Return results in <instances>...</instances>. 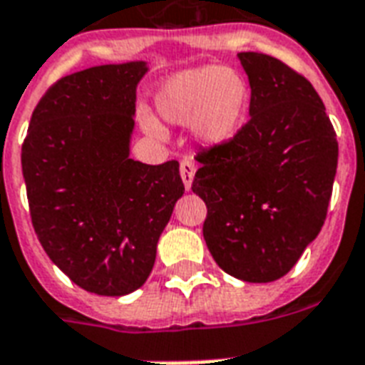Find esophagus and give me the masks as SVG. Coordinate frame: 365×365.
<instances>
[{
    "label": "esophagus",
    "instance_id": "obj_1",
    "mask_svg": "<svg viewBox=\"0 0 365 365\" xmlns=\"http://www.w3.org/2000/svg\"><path fill=\"white\" fill-rule=\"evenodd\" d=\"M195 162L193 160H183L180 164V174H182V180H183V185H185V190L190 191L191 190V183H193V178H195Z\"/></svg>",
    "mask_w": 365,
    "mask_h": 365
}]
</instances>
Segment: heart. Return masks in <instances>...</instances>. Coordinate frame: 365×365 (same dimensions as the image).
<instances>
[{
    "label": "heart",
    "instance_id": "1",
    "mask_svg": "<svg viewBox=\"0 0 365 365\" xmlns=\"http://www.w3.org/2000/svg\"><path fill=\"white\" fill-rule=\"evenodd\" d=\"M247 85L237 73L218 66H205L175 73L156 93L158 114L174 125H193L203 145H222L237 133L247 110ZM148 135L164 137L155 115L139 114Z\"/></svg>",
    "mask_w": 365,
    "mask_h": 365
}]
</instances>
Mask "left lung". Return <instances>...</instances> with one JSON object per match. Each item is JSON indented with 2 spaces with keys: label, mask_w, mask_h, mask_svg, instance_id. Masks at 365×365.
I'll return each mask as SVG.
<instances>
[{
  "label": "left lung",
  "mask_w": 365,
  "mask_h": 365,
  "mask_svg": "<svg viewBox=\"0 0 365 365\" xmlns=\"http://www.w3.org/2000/svg\"><path fill=\"white\" fill-rule=\"evenodd\" d=\"M250 121L197 155L193 193L207 205L203 236L224 272L272 282L290 271L325 222L339 143L312 83L280 59L240 52Z\"/></svg>",
  "instance_id": "8db88e82"
}]
</instances>
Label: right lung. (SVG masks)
<instances>
[{
	"instance_id": "right-lung-1",
	"label": "right lung",
	"mask_w": 365,
	"mask_h": 365,
	"mask_svg": "<svg viewBox=\"0 0 365 365\" xmlns=\"http://www.w3.org/2000/svg\"><path fill=\"white\" fill-rule=\"evenodd\" d=\"M147 61L88 67L59 79L34 108L21 164L40 244L86 292L145 284L183 195L178 160L129 156L137 85Z\"/></svg>"
}]
</instances>
